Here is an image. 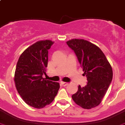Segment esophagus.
Segmentation results:
<instances>
[{
    "label": "esophagus",
    "instance_id": "obj_1",
    "mask_svg": "<svg viewBox=\"0 0 125 125\" xmlns=\"http://www.w3.org/2000/svg\"><path fill=\"white\" fill-rule=\"evenodd\" d=\"M61 84H62V85H63V86H65L68 85V83H66V82H61Z\"/></svg>",
    "mask_w": 125,
    "mask_h": 125
}]
</instances>
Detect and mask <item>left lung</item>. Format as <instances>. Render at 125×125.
<instances>
[{"label": "left lung", "mask_w": 125, "mask_h": 125, "mask_svg": "<svg viewBox=\"0 0 125 125\" xmlns=\"http://www.w3.org/2000/svg\"><path fill=\"white\" fill-rule=\"evenodd\" d=\"M67 44L76 54L88 81L84 87L79 86L72 99L86 109L98 106L113 79L111 64L100 48L86 40L74 39Z\"/></svg>", "instance_id": "obj_1"}]
</instances>
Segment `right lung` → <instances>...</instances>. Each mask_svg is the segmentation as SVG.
<instances>
[{
  "mask_svg": "<svg viewBox=\"0 0 125 125\" xmlns=\"http://www.w3.org/2000/svg\"><path fill=\"white\" fill-rule=\"evenodd\" d=\"M54 42L39 41L27 48L19 58L14 73V83L18 92L25 103L41 109L53 101L60 84L46 80L48 50Z\"/></svg>",
  "mask_w": 125,
  "mask_h": 125,
  "instance_id": "add662e5",
  "label": "right lung"
}]
</instances>
